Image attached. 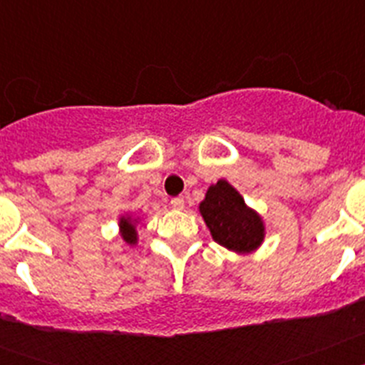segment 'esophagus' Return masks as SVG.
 I'll return each mask as SVG.
<instances>
[{"label":"esophagus","instance_id":"1","mask_svg":"<svg viewBox=\"0 0 365 365\" xmlns=\"http://www.w3.org/2000/svg\"><path fill=\"white\" fill-rule=\"evenodd\" d=\"M172 206L175 208V210H182V208H185V199L182 197L172 199Z\"/></svg>","mask_w":365,"mask_h":365}]
</instances>
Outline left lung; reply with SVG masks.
<instances>
[{
	"instance_id": "8db88e82",
	"label": "left lung",
	"mask_w": 365,
	"mask_h": 365,
	"mask_svg": "<svg viewBox=\"0 0 365 365\" xmlns=\"http://www.w3.org/2000/svg\"><path fill=\"white\" fill-rule=\"evenodd\" d=\"M199 214L210 230L212 240L235 254L256 252L263 245L267 227L259 212L245 202L227 179L208 186L199 202Z\"/></svg>"
}]
</instances>
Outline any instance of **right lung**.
Wrapping results in <instances>:
<instances>
[{
    "label": "right lung",
    "mask_w": 365,
    "mask_h": 365,
    "mask_svg": "<svg viewBox=\"0 0 365 365\" xmlns=\"http://www.w3.org/2000/svg\"><path fill=\"white\" fill-rule=\"evenodd\" d=\"M143 222L140 215H135L133 212H124L118 215V234L122 240L130 247H137L138 245V227Z\"/></svg>",
    "instance_id": "1"
}]
</instances>
